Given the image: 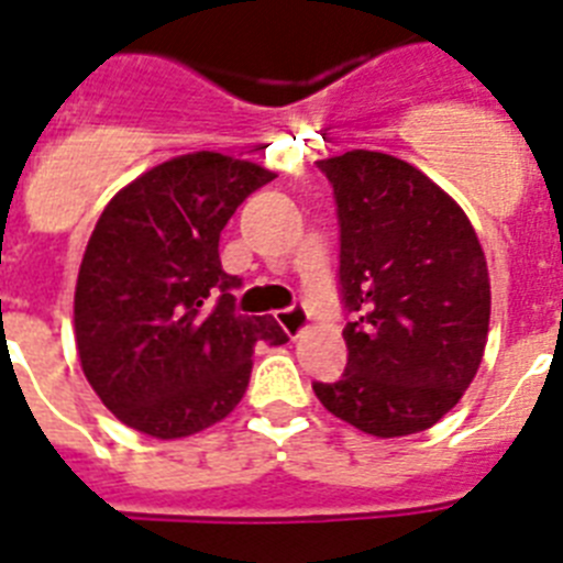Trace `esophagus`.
<instances>
[{
	"label": "esophagus",
	"instance_id": "34e87169",
	"mask_svg": "<svg viewBox=\"0 0 563 563\" xmlns=\"http://www.w3.org/2000/svg\"><path fill=\"white\" fill-rule=\"evenodd\" d=\"M274 318H277V323H280L283 332L289 338H300L306 332V327H309V314H306V309L300 303L289 306V309H280Z\"/></svg>",
	"mask_w": 563,
	"mask_h": 563
}]
</instances>
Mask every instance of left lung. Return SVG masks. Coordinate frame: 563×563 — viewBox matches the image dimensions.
<instances>
[{
    "label": "left lung",
    "mask_w": 563,
    "mask_h": 563,
    "mask_svg": "<svg viewBox=\"0 0 563 563\" xmlns=\"http://www.w3.org/2000/svg\"><path fill=\"white\" fill-rule=\"evenodd\" d=\"M341 228V303L350 350L323 408L393 440L428 431L477 376L492 286L463 208L413 164L373 150L318 162Z\"/></svg>",
    "instance_id": "obj_1"
}]
</instances>
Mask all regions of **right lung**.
<instances>
[{"label": "right lung", "mask_w": 563, "mask_h": 563, "mask_svg": "<svg viewBox=\"0 0 563 563\" xmlns=\"http://www.w3.org/2000/svg\"><path fill=\"white\" fill-rule=\"evenodd\" d=\"M272 170L219 153L178 155L103 208L75 289L89 385L123 424L178 440L240 405L257 341L286 344L272 314H240L219 234Z\"/></svg>", "instance_id": "1"}]
</instances>
